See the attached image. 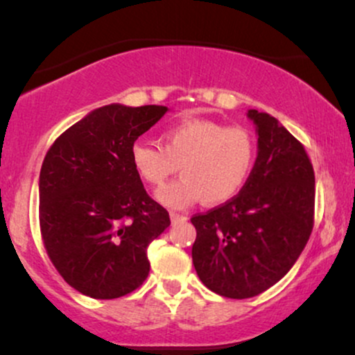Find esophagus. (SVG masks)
Masks as SVG:
<instances>
[{"instance_id": "34e87169", "label": "esophagus", "mask_w": 355, "mask_h": 355, "mask_svg": "<svg viewBox=\"0 0 355 355\" xmlns=\"http://www.w3.org/2000/svg\"><path fill=\"white\" fill-rule=\"evenodd\" d=\"M170 220H172V222L175 223V222H182V220H187V217H185V215H182V214H175V211H170Z\"/></svg>"}]
</instances>
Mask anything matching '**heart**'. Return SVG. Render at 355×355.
Masks as SVG:
<instances>
[{"label": "heart", "instance_id": "heart-1", "mask_svg": "<svg viewBox=\"0 0 355 355\" xmlns=\"http://www.w3.org/2000/svg\"><path fill=\"white\" fill-rule=\"evenodd\" d=\"M255 138L243 126L187 118L165 130L162 146L135 141L130 160L141 180L162 187L172 175L182 177L157 191L168 209H187L198 200L218 205L243 189L255 165Z\"/></svg>", "mask_w": 355, "mask_h": 355}]
</instances>
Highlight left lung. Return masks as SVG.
<instances>
[{
	"mask_svg": "<svg viewBox=\"0 0 355 355\" xmlns=\"http://www.w3.org/2000/svg\"><path fill=\"white\" fill-rule=\"evenodd\" d=\"M255 126L254 170L237 197L191 217L198 279L230 299L255 297L279 282L312 232L315 177L304 146L277 118L248 110Z\"/></svg>",
	"mask_w": 355,
	"mask_h": 355,
	"instance_id": "obj_1",
	"label": "left lung"
}]
</instances>
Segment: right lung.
<instances>
[{"mask_svg": "<svg viewBox=\"0 0 355 355\" xmlns=\"http://www.w3.org/2000/svg\"><path fill=\"white\" fill-rule=\"evenodd\" d=\"M166 107H100L70 126L40 172V227L53 266L75 291L116 299L148 277L146 248L170 225L130 160Z\"/></svg>", "mask_w": 355, "mask_h": 355, "instance_id": "1", "label": "right lung"}]
</instances>
